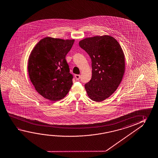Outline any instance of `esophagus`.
<instances>
[{
  "label": "esophagus",
  "instance_id": "34e87169",
  "mask_svg": "<svg viewBox=\"0 0 158 158\" xmlns=\"http://www.w3.org/2000/svg\"><path fill=\"white\" fill-rule=\"evenodd\" d=\"M75 78L76 79V80H79L80 79V75H75Z\"/></svg>",
  "mask_w": 158,
  "mask_h": 158
}]
</instances>
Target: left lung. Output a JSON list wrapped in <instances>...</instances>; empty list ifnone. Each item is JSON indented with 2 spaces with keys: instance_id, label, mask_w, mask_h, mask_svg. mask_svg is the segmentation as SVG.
<instances>
[{
  "instance_id": "left-lung-1",
  "label": "left lung",
  "mask_w": 158,
  "mask_h": 158,
  "mask_svg": "<svg viewBox=\"0 0 158 158\" xmlns=\"http://www.w3.org/2000/svg\"><path fill=\"white\" fill-rule=\"evenodd\" d=\"M79 44L91 60L92 77L85 85L88 95L93 101H104L116 90L123 77L125 60L121 47L108 35L86 38Z\"/></svg>"
}]
</instances>
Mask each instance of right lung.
<instances>
[{
  "label": "right lung",
  "instance_id": "obj_1",
  "mask_svg": "<svg viewBox=\"0 0 158 158\" xmlns=\"http://www.w3.org/2000/svg\"><path fill=\"white\" fill-rule=\"evenodd\" d=\"M74 40L42 39L32 49L28 61V72L33 85L41 95L51 101L64 98L73 85L66 55Z\"/></svg>",
  "mask_w": 158,
  "mask_h": 158
}]
</instances>
